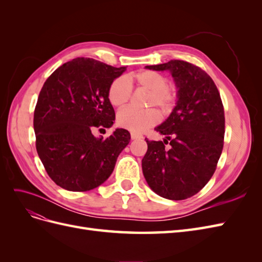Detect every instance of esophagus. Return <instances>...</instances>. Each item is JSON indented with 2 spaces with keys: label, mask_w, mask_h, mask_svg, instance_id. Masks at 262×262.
Instances as JSON below:
<instances>
[{
  "label": "esophagus",
  "mask_w": 262,
  "mask_h": 262,
  "mask_svg": "<svg viewBox=\"0 0 262 262\" xmlns=\"http://www.w3.org/2000/svg\"><path fill=\"white\" fill-rule=\"evenodd\" d=\"M143 137L141 134H137V133H131V139L132 140H138V139H142Z\"/></svg>",
  "instance_id": "1"
}]
</instances>
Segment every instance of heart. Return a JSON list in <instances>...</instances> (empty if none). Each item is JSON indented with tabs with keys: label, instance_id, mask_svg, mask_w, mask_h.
Returning a JSON list of instances; mask_svg holds the SVG:
<instances>
[{
	"label": "heart",
	"instance_id": "1",
	"mask_svg": "<svg viewBox=\"0 0 262 262\" xmlns=\"http://www.w3.org/2000/svg\"><path fill=\"white\" fill-rule=\"evenodd\" d=\"M130 83L141 89L149 91L146 104L156 106L164 115L170 114L176 106L178 92L175 85L168 84V78L161 72L153 70L140 71L126 76ZM124 77H117L108 89V99L114 107H123L131 98L132 89ZM160 121V114L155 109L138 110L131 107L124 108L117 115V123L121 128L133 133H141Z\"/></svg>",
	"mask_w": 262,
	"mask_h": 262
}]
</instances>
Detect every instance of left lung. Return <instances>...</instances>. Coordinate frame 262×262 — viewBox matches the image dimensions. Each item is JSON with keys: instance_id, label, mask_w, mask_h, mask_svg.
Instances as JSON below:
<instances>
[{"instance_id": "obj_1", "label": "left lung", "mask_w": 262, "mask_h": 262, "mask_svg": "<svg viewBox=\"0 0 262 262\" xmlns=\"http://www.w3.org/2000/svg\"><path fill=\"white\" fill-rule=\"evenodd\" d=\"M168 70L178 89L177 105L155 130L164 141H149L142 170L150 189L169 200H185L208 184L224 145V107L216 85L201 68L181 60L145 67Z\"/></svg>"}]
</instances>
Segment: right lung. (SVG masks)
Wrapping results in <instances>:
<instances>
[{
	"mask_svg": "<svg viewBox=\"0 0 262 262\" xmlns=\"http://www.w3.org/2000/svg\"><path fill=\"white\" fill-rule=\"evenodd\" d=\"M125 71L91 58H76L47 78L34 113L36 148L49 177L69 191H89L109 178L130 133L117 129L107 139L94 128H110L115 110L112 82Z\"/></svg>",
	"mask_w": 262,
	"mask_h": 262,
	"instance_id": "add662e5",
	"label": "right lung"
}]
</instances>
